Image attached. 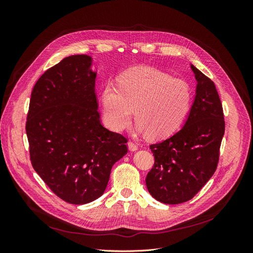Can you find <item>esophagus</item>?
Listing matches in <instances>:
<instances>
[{"instance_id": "1", "label": "esophagus", "mask_w": 253, "mask_h": 253, "mask_svg": "<svg viewBox=\"0 0 253 253\" xmlns=\"http://www.w3.org/2000/svg\"><path fill=\"white\" fill-rule=\"evenodd\" d=\"M127 148H128V150L131 151V152H135V151H137V149H138V147H137V144L132 142V141H128L127 142Z\"/></svg>"}]
</instances>
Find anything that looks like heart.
Listing matches in <instances>:
<instances>
[{
    "label": "heart",
    "mask_w": 253,
    "mask_h": 253,
    "mask_svg": "<svg viewBox=\"0 0 253 253\" xmlns=\"http://www.w3.org/2000/svg\"><path fill=\"white\" fill-rule=\"evenodd\" d=\"M192 93L188 83L173 79L156 68L141 66L122 74L118 86L108 82L102 88V119L114 132L126 128L133 109L136 131L151 139L176 132L190 110Z\"/></svg>",
    "instance_id": "b5f03b06"
}]
</instances>
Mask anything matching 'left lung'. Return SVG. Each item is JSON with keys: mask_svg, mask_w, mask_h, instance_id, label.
I'll return each mask as SVG.
<instances>
[{"mask_svg": "<svg viewBox=\"0 0 253 253\" xmlns=\"http://www.w3.org/2000/svg\"><path fill=\"white\" fill-rule=\"evenodd\" d=\"M191 68L197 84L185 126L170 138L150 147L155 163L145 183L156 201L168 205L190 201L212 177L225 133L215 85L193 64Z\"/></svg>", "mask_w": 253, "mask_h": 253, "instance_id": "left-lung-1", "label": "left lung"}]
</instances>
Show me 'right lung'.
<instances>
[{
  "label": "right lung",
  "instance_id": "right-lung-1",
  "mask_svg": "<svg viewBox=\"0 0 253 253\" xmlns=\"http://www.w3.org/2000/svg\"><path fill=\"white\" fill-rule=\"evenodd\" d=\"M87 55H75L35 84L26 122L35 171L61 200L84 205L100 197L113 165L127 153L124 136L100 122L97 72Z\"/></svg>",
  "mask_w": 253,
  "mask_h": 253
}]
</instances>
